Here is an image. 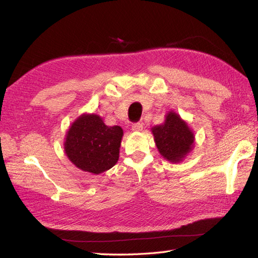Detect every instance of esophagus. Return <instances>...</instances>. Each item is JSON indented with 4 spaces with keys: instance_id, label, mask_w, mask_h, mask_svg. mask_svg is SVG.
<instances>
[{
    "instance_id": "1",
    "label": "esophagus",
    "mask_w": 258,
    "mask_h": 258,
    "mask_svg": "<svg viewBox=\"0 0 258 258\" xmlns=\"http://www.w3.org/2000/svg\"><path fill=\"white\" fill-rule=\"evenodd\" d=\"M143 130V124L138 122V123H134L132 125V131H134V132H141V131Z\"/></svg>"
}]
</instances>
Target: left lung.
Wrapping results in <instances>:
<instances>
[{
	"label": "left lung",
	"instance_id": "obj_1",
	"mask_svg": "<svg viewBox=\"0 0 258 258\" xmlns=\"http://www.w3.org/2000/svg\"><path fill=\"white\" fill-rule=\"evenodd\" d=\"M151 131L158 152L168 162H183L194 149V132L176 112L169 111L164 123L153 126Z\"/></svg>",
	"mask_w": 258,
	"mask_h": 258
}]
</instances>
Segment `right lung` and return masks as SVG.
I'll list each match as a JSON object with an SVG mask.
<instances>
[{
	"mask_svg": "<svg viewBox=\"0 0 258 258\" xmlns=\"http://www.w3.org/2000/svg\"><path fill=\"white\" fill-rule=\"evenodd\" d=\"M122 138L120 126H107L100 115L84 113L68 130L64 151L76 167L97 175L117 163Z\"/></svg>",
	"mask_w": 258,
	"mask_h": 258,
	"instance_id": "right-lung-1",
	"label": "right lung"
}]
</instances>
